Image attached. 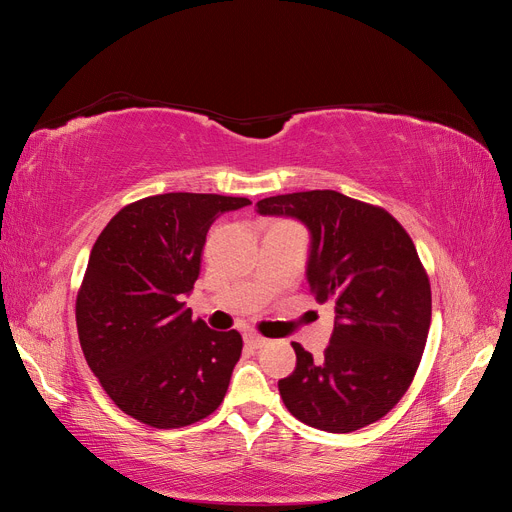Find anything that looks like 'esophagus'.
Listing matches in <instances>:
<instances>
[{
    "mask_svg": "<svg viewBox=\"0 0 512 512\" xmlns=\"http://www.w3.org/2000/svg\"><path fill=\"white\" fill-rule=\"evenodd\" d=\"M245 344L250 346V348H254V350H258L262 346H267V339L256 335V333H245Z\"/></svg>",
    "mask_w": 512,
    "mask_h": 512,
    "instance_id": "obj_1",
    "label": "esophagus"
}]
</instances>
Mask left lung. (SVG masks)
<instances>
[{"instance_id":"1","label":"left lung","mask_w":512,"mask_h":512,"mask_svg":"<svg viewBox=\"0 0 512 512\" xmlns=\"http://www.w3.org/2000/svg\"><path fill=\"white\" fill-rule=\"evenodd\" d=\"M260 215L307 226V282L331 303L335 327L320 361L294 342L297 367L277 382L301 423L350 433L380 421L404 397L431 324L429 277L389 211L335 190L262 198Z\"/></svg>"}]
</instances>
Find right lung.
Instances as JSON below:
<instances>
[{
	"label": "right lung",
	"instance_id": "1",
	"mask_svg": "<svg viewBox=\"0 0 512 512\" xmlns=\"http://www.w3.org/2000/svg\"><path fill=\"white\" fill-rule=\"evenodd\" d=\"M247 198L170 192L123 207L100 232L76 297L87 365L119 410L156 429L218 410L243 339L192 320L183 297L211 224Z\"/></svg>",
	"mask_w": 512,
	"mask_h": 512
}]
</instances>
